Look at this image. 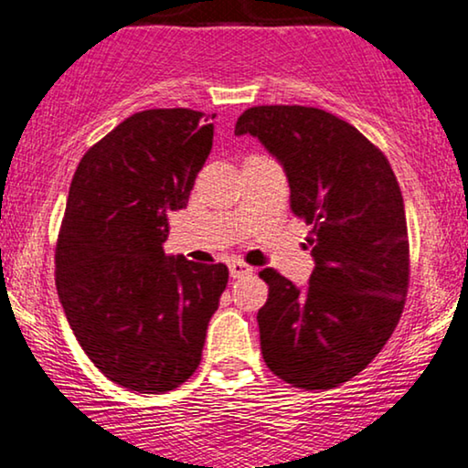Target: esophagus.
Here are the masks:
<instances>
[{
    "label": "esophagus",
    "mask_w": 468,
    "mask_h": 468,
    "mask_svg": "<svg viewBox=\"0 0 468 468\" xmlns=\"http://www.w3.org/2000/svg\"><path fill=\"white\" fill-rule=\"evenodd\" d=\"M229 271H230V278H241V276H248V273H252V267L246 265L244 261H230Z\"/></svg>",
    "instance_id": "esophagus-1"
}]
</instances>
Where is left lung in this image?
<instances>
[{
    "label": "left lung",
    "mask_w": 468,
    "mask_h": 468,
    "mask_svg": "<svg viewBox=\"0 0 468 468\" xmlns=\"http://www.w3.org/2000/svg\"><path fill=\"white\" fill-rule=\"evenodd\" d=\"M235 134H252L284 166L291 209L310 224L306 289L267 267L261 353L292 388L332 389L381 353L409 289V235L388 158L357 128L314 107H252Z\"/></svg>",
    "instance_id": "1"
}]
</instances>
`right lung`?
<instances>
[{"label": "right lung", "mask_w": 468, "mask_h": 468, "mask_svg": "<svg viewBox=\"0 0 468 468\" xmlns=\"http://www.w3.org/2000/svg\"><path fill=\"white\" fill-rule=\"evenodd\" d=\"M192 109L123 120L80 158L55 248V284L79 345L139 394L182 385L201 364L227 265L166 257L169 211L184 209L214 141ZM214 120V117H211Z\"/></svg>", "instance_id": "add662e5"}]
</instances>
